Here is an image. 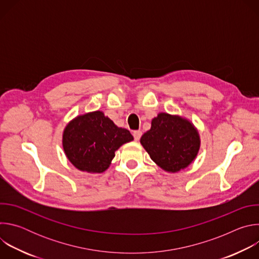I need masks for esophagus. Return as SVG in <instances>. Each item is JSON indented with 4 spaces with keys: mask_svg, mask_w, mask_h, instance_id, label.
I'll return each instance as SVG.
<instances>
[{
    "mask_svg": "<svg viewBox=\"0 0 259 259\" xmlns=\"http://www.w3.org/2000/svg\"><path fill=\"white\" fill-rule=\"evenodd\" d=\"M141 135H142V132H141L140 130H136V131H133V136H134V139H135L136 141H138V140L140 139Z\"/></svg>",
    "mask_w": 259,
    "mask_h": 259,
    "instance_id": "obj_1",
    "label": "esophagus"
}]
</instances>
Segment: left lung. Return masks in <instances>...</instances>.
I'll return each mask as SVG.
<instances>
[{
	"label": "left lung",
	"mask_w": 259,
	"mask_h": 259,
	"mask_svg": "<svg viewBox=\"0 0 259 259\" xmlns=\"http://www.w3.org/2000/svg\"><path fill=\"white\" fill-rule=\"evenodd\" d=\"M143 149L164 171L176 173L189 167L198 156L201 139L197 128L178 115L160 113L140 138Z\"/></svg>",
	"instance_id": "obj_1"
}]
</instances>
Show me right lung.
<instances>
[{
    "mask_svg": "<svg viewBox=\"0 0 259 259\" xmlns=\"http://www.w3.org/2000/svg\"><path fill=\"white\" fill-rule=\"evenodd\" d=\"M133 140L129 130L118 127L101 110L72 119L62 134L63 151L77 169L102 173L115 158V152Z\"/></svg>",
    "mask_w": 259,
    "mask_h": 259,
    "instance_id": "add662e5",
    "label": "right lung"
}]
</instances>
